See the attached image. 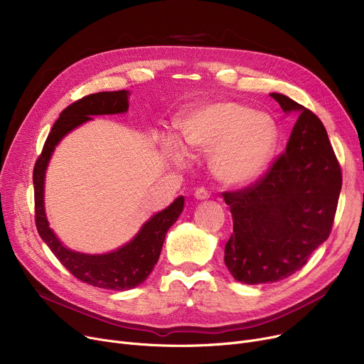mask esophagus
<instances>
[{"instance_id": "esophagus-1", "label": "esophagus", "mask_w": 364, "mask_h": 364, "mask_svg": "<svg viewBox=\"0 0 364 364\" xmlns=\"http://www.w3.org/2000/svg\"><path fill=\"white\" fill-rule=\"evenodd\" d=\"M195 198H196L198 200H205V199L209 198V192H208V190H206L205 187H198L196 192H195Z\"/></svg>"}]
</instances>
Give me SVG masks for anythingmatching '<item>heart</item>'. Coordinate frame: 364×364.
<instances>
[{"instance_id": "heart-1", "label": "heart", "mask_w": 364, "mask_h": 364, "mask_svg": "<svg viewBox=\"0 0 364 364\" xmlns=\"http://www.w3.org/2000/svg\"><path fill=\"white\" fill-rule=\"evenodd\" d=\"M177 128L188 151H212L213 172L230 186L258 180L270 165L279 140L272 117L235 102H215L187 110L178 118ZM183 146L171 136L162 140L164 153L177 164L186 156Z\"/></svg>"}]
</instances>
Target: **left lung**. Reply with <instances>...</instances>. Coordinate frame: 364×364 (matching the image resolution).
Returning a JSON list of instances; mask_svg holds the SVG:
<instances>
[{
  "mask_svg": "<svg viewBox=\"0 0 364 364\" xmlns=\"http://www.w3.org/2000/svg\"><path fill=\"white\" fill-rule=\"evenodd\" d=\"M283 112H296L288 146L255 184L223 193L233 233L224 262L246 284L292 276L331 235L342 172L316 114L288 95L272 92Z\"/></svg>",
  "mask_w": 364,
  "mask_h": 364,
  "instance_id": "1",
  "label": "left lung"
}]
</instances>
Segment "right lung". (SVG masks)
Masks as SVG:
<instances>
[{"instance_id":"obj_1","label":"right lung","mask_w":364,"mask_h":364,"mask_svg":"<svg viewBox=\"0 0 364 364\" xmlns=\"http://www.w3.org/2000/svg\"><path fill=\"white\" fill-rule=\"evenodd\" d=\"M129 91H103L82 97L68 106L57 119L46 140L43 153L33 168L35 188V223L41 239L69 273L95 288L110 291H128L141 284L158 262L165 235L174 224L184 208V198L180 196L164 211L151 215L139 233L128 243L107 254L90 255L70 251L48 225L44 208V180L48 162L55 146L76 127L91 121L95 114L125 113L128 110Z\"/></svg>"}]
</instances>
